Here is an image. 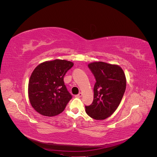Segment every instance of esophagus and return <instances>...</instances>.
Returning <instances> with one entry per match:
<instances>
[{"label": "esophagus", "mask_w": 157, "mask_h": 157, "mask_svg": "<svg viewBox=\"0 0 157 157\" xmlns=\"http://www.w3.org/2000/svg\"><path fill=\"white\" fill-rule=\"evenodd\" d=\"M82 96V94L81 92H80L78 94L76 95V96H75L76 98H81Z\"/></svg>", "instance_id": "obj_1"}]
</instances>
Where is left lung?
Returning <instances> with one entry per match:
<instances>
[{
  "instance_id": "1",
  "label": "left lung",
  "mask_w": 157,
  "mask_h": 157,
  "mask_svg": "<svg viewBox=\"0 0 157 157\" xmlns=\"http://www.w3.org/2000/svg\"><path fill=\"white\" fill-rule=\"evenodd\" d=\"M96 82L94 88V100L85 106L86 113L96 120L110 117L119 105L126 90V79L122 69L117 65L102 61L88 64Z\"/></svg>"
}]
</instances>
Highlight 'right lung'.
<instances>
[{"mask_svg":"<svg viewBox=\"0 0 157 157\" xmlns=\"http://www.w3.org/2000/svg\"><path fill=\"white\" fill-rule=\"evenodd\" d=\"M62 59L46 61L33 71L28 85L31 106L40 115L54 117L63 112L72 96L63 81L65 73L73 66Z\"/></svg>","mask_w":157,"mask_h":157,"instance_id":"right-lung-1","label":"right lung"}]
</instances>
